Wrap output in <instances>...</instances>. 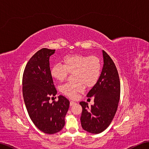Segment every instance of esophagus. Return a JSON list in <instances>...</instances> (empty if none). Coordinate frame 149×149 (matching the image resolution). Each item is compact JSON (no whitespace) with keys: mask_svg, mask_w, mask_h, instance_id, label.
Returning <instances> with one entry per match:
<instances>
[{"mask_svg":"<svg viewBox=\"0 0 149 149\" xmlns=\"http://www.w3.org/2000/svg\"><path fill=\"white\" fill-rule=\"evenodd\" d=\"M75 104V102H74V101H70V106H74Z\"/></svg>","mask_w":149,"mask_h":149,"instance_id":"34e87169","label":"esophagus"}]
</instances>
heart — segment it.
Wrapping results in <instances>:
<instances>
[{"label":"heart","instance_id":"1","mask_svg":"<svg viewBox=\"0 0 149 149\" xmlns=\"http://www.w3.org/2000/svg\"><path fill=\"white\" fill-rule=\"evenodd\" d=\"M63 65L56 63L50 69L53 79L63 81L68 73L72 74L74 83H66L60 87V91L72 99L83 91L84 86L91 87L97 83L100 75V59L94 56L71 54L63 57Z\"/></svg>","mask_w":149,"mask_h":149}]
</instances>
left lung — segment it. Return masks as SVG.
<instances>
[{
	"label": "left lung",
	"instance_id": "obj_1",
	"mask_svg": "<svg viewBox=\"0 0 149 149\" xmlns=\"http://www.w3.org/2000/svg\"><path fill=\"white\" fill-rule=\"evenodd\" d=\"M104 65L97 83L87 94L94 97L91 107L85 102L81 116L82 127L90 133L99 134L108 127L115 116L120 100V83L118 71L113 61L102 50Z\"/></svg>",
	"mask_w": 149,
	"mask_h": 149
}]
</instances>
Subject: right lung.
Listing matches in <instances>:
<instances>
[{
    "label": "right lung",
    "instance_id": "add662e5",
    "mask_svg": "<svg viewBox=\"0 0 149 149\" xmlns=\"http://www.w3.org/2000/svg\"><path fill=\"white\" fill-rule=\"evenodd\" d=\"M55 50L43 48L34 54L25 68L22 79L24 100L29 117L41 131L49 134L64 127L70 106L69 100L62 95L58 101L49 102L50 97L57 94L49 63Z\"/></svg>",
    "mask_w": 149,
    "mask_h": 149
}]
</instances>
